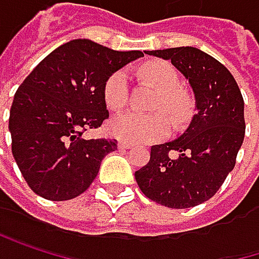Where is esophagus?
<instances>
[{
	"label": "esophagus",
	"instance_id": "esophagus-1",
	"mask_svg": "<svg viewBox=\"0 0 259 259\" xmlns=\"http://www.w3.org/2000/svg\"><path fill=\"white\" fill-rule=\"evenodd\" d=\"M132 146L134 144H131V143H127V141H118V149H121V150H127V149H132Z\"/></svg>",
	"mask_w": 259,
	"mask_h": 259
}]
</instances>
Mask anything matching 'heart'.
I'll use <instances>...</instances> for the list:
<instances>
[{
	"instance_id": "obj_1",
	"label": "heart",
	"mask_w": 259,
	"mask_h": 259,
	"mask_svg": "<svg viewBox=\"0 0 259 259\" xmlns=\"http://www.w3.org/2000/svg\"><path fill=\"white\" fill-rule=\"evenodd\" d=\"M146 79L153 82L159 92L153 103V110L165 112L175 125H181L190 115V101L183 90L178 72L165 61L149 63L141 69ZM104 103L109 109L116 110L127 104L128 75L125 70L112 73L103 89ZM109 132L128 143H155L165 138L170 132V121L164 113L141 115L137 112H122L113 116L107 124Z\"/></svg>"
}]
</instances>
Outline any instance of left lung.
<instances>
[{"label": "left lung", "mask_w": 259, "mask_h": 259, "mask_svg": "<svg viewBox=\"0 0 259 259\" xmlns=\"http://www.w3.org/2000/svg\"><path fill=\"white\" fill-rule=\"evenodd\" d=\"M146 53L169 60L189 81L195 115L181 137L152 146L150 161L135 172V180L161 206L195 207L210 199L235 167L246 132L241 90L218 60L196 47Z\"/></svg>", "instance_id": "8db88e82"}]
</instances>
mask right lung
Instances as JSON below:
<instances>
[{"mask_svg": "<svg viewBox=\"0 0 259 259\" xmlns=\"http://www.w3.org/2000/svg\"><path fill=\"white\" fill-rule=\"evenodd\" d=\"M92 39H72L32 70L16 90L9 118L12 153L29 187L50 201L72 199L89 189L116 140H84L82 131L109 118L107 78L138 58Z\"/></svg>", "mask_w": 259, "mask_h": 259, "instance_id": "1", "label": "right lung"}]
</instances>
